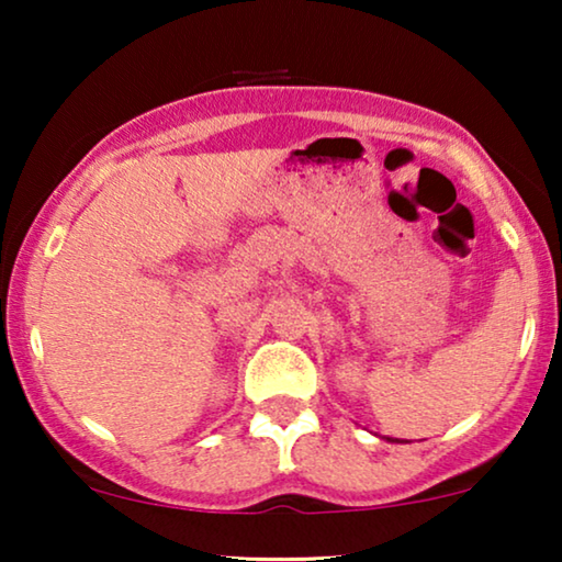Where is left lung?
<instances>
[{"instance_id":"obj_1","label":"left lung","mask_w":562,"mask_h":562,"mask_svg":"<svg viewBox=\"0 0 562 562\" xmlns=\"http://www.w3.org/2000/svg\"><path fill=\"white\" fill-rule=\"evenodd\" d=\"M391 442H398V440H391Z\"/></svg>"}]
</instances>
